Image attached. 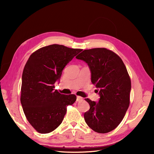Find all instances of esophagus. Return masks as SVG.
<instances>
[{
    "label": "esophagus",
    "mask_w": 154,
    "mask_h": 154,
    "mask_svg": "<svg viewBox=\"0 0 154 154\" xmlns=\"http://www.w3.org/2000/svg\"><path fill=\"white\" fill-rule=\"evenodd\" d=\"M83 100V98L81 96H77L76 97V101H82Z\"/></svg>",
    "instance_id": "esophagus-1"
}]
</instances>
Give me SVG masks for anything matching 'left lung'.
Returning <instances> with one entry per match:
<instances>
[{
  "label": "left lung",
  "mask_w": 154,
  "mask_h": 154,
  "mask_svg": "<svg viewBox=\"0 0 154 154\" xmlns=\"http://www.w3.org/2000/svg\"><path fill=\"white\" fill-rule=\"evenodd\" d=\"M76 58L89 67L100 96L98 102L85 99L90 105L85 122L97 133L109 132L122 122L129 106L131 81L127 68L118 55L105 48L84 50Z\"/></svg>",
  "instance_id": "obj_1"
}]
</instances>
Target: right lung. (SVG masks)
Masks as SVG:
<instances>
[{
  "label": "right lung",
  "instance_id": "right-lung-1",
  "mask_svg": "<svg viewBox=\"0 0 154 154\" xmlns=\"http://www.w3.org/2000/svg\"><path fill=\"white\" fill-rule=\"evenodd\" d=\"M82 49L53 44L32 53L23 71L20 101L29 123L37 132L48 134L62 123L67 106L76 100L74 94L54 90L63 68Z\"/></svg>",
  "mask_w": 154,
  "mask_h": 154
}]
</instances>
